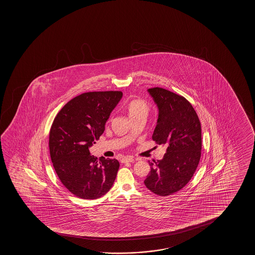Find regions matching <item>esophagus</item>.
I'll return each mask as SVG.
<instances>
[{"instance_id":"34e87169","label":"esophagus","mask_w":255,"mask_h":255,"mask_svg":"<svg viewBox=\"0 0 255 255\" xmlns=\"http://www.w3.org/2000/svg\"><path fill=\"white\" fill-rule=\"evenodd\" d=\"M133 161H134V158H133L132 157H126L121 159V162L124 163V164H126V163H131Z\"/></svg>"}]
</instances>
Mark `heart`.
Instances as JSON below:
<instances>
[{"label": "heart", "instance_id": "b5f03b06", "mask_svg": "<svg viewBox=\"0 0 255 255\" xmlns=\"http://www.w3.org/2000/svg\"><path fill=\"white\" fill-rule=\"evenodd\" d=\"M126 110L131 121L138 119H145L149 112V105L144 99L135 98L127 104Z\"/></svg>", "mask_w": 255, "mask_h": 255}]
</instances>
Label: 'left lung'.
<instances>
[{
	"label": "left lung",
	"instance_id": "left-lung-1",
	"mask_svg": "<svg viewBox=\"0 0 255 255\" xmlns=\"http://www.w3.org/2000/svg\"><path fill=\"white\" fill-rule=\"evenodd\" d=\"M159 112L152 139L167 146L162 160L149 162L150 171L144 185L161 197L174 194L192 179L201 157L202 138L199 117L181 95L150 88Z\"/></svg>",
	"mask_w": 255,
	"mask_h": 255
}]
</instances>
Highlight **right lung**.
Here are the masks:
<instances>
[{"label": "right lung", "mask_w": 255, "mask_h": 255, "mask_svg": "<svg viewBox=\"0 0 255 255\" xmlns=\"http://www.w3.org/2000/svg\"><path fill=\"white\" fill-rule=\"evenodd\" d=\"M122 91H91L78 95L61 109L49 131V152L56 174L77 198L95 199L112 188L119 161L91 156L105 123L122 98Z\"/></svg>", "instance_id": "right-lung-1"}]
</instances>
